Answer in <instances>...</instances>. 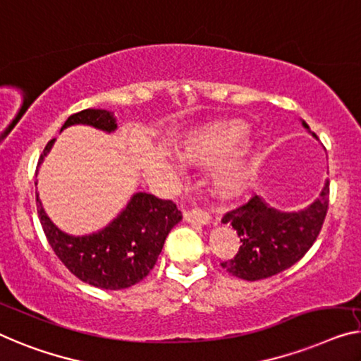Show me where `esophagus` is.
<instances>
[{
  "label": "esophagus",
  "mask_w": 361,
  "mask_h": 361,
  "mask_svg": "<svg viewBox=\"0 0 361 361\" xmlns=\"http://www.w3.org/2000/svg\"><path fill=\"white\" fill-rule=\"evenodd\" d=\"M185 220L191 224H199V225H209L211 224V215L206 211H201V209H188L185 211Z\"/></svg>",
  "instance_id": "34e87169"
}]
</instances>
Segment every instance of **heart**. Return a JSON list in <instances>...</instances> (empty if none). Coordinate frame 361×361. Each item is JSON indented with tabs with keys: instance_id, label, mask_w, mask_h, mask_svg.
Masks as SVG:
<instances>
[{
	"instance_id": "b5f03b06",
	"label": "heart",
	"mask_w": 361,
	"mask_h": 361,
	"mask_svg": "<svg viewBox=\"0 0 361 361\" xmlns=\"http://www.w3.org/2000/svg\"><path fill=\"white\" fill-rule=\"evenodd\" d=\"M246 134H248V126L243 121L217 123L186 136L180 142L176 154L186 164L215 165L233 154L236 147L245 141ZM252 173H255V150L251 146H246L214 170V191L222 197L238 196L250 186Z\"/></svg>"
}]
</instances>
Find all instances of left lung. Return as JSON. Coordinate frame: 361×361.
Instances as JSON below:
<instances>
[{
	"label": "left lung",
	"instance_id": "left-lung-1",
	"mask_svg": "<svg viewBox=\"0 0 361 361\" xmlns=\"http://www.w3.org/2000/svg\"><path fill=\"white\" fill-rule=\"evenodd\" d=\"M305 129L310 126L301 120ZM313 137L318 139L314 133ZM329 206V180L319 196L298 212H282L269 206L259 196L225 214L224 224H230L240 236V250L222 267L238 279L261 281L292 267L306 255L318 238Z\"/></svg>",
	"mask_w": 361,
	"mask_h": 361
}]
</instances>
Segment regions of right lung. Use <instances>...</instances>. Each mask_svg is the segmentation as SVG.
<instances>
[{
	"instance_id": "right-lung-1",
	"label": "right lung",
	"mask_w": 361,
	"mask_h": 361,
	"mask_svg": "<svg viewBox=\"0 0 361 361\" xmlns=\"http://www.w3.org/2000/svg\"><path fill=\"white\" fill-rule=\"evenodd\" d=\"M74 125H87L105 133L118 128L115 113L95 109L74 113L64 121L61 131ZM53 144L55 139L43 149L35 176ZM35 196L43 232L55 255L80 281L105 290H121L141 282L157 262L166 235L181 220L176 204L136 192L106 227L76 236L58 228L47 215L37 191Z\"/></svg>"
}]
</instances>
